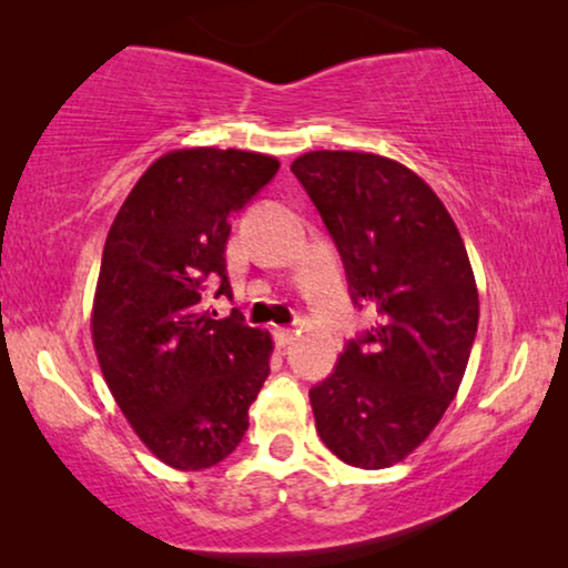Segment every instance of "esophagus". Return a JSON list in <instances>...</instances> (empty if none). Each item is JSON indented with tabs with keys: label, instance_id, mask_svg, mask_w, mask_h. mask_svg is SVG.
Wrapping results in <instances>:
<instances>
[{
	"label": "esophagus",
	"instance_id": "34e87169",
	"mask_svg": "<svg viewBox=\"0 0 568 568\" xmlns=\"http://www.w3.org/2000/svg\"><path fill=\"white\" fill-rule=\"evenodd\" d=\"M292 336H294V331H292V328H276V331H274V338H276V344H278V346H286V344H290Z\"/></svg>",
	"mask_w": 568,
	"mask_h": 568
}]
</instances>
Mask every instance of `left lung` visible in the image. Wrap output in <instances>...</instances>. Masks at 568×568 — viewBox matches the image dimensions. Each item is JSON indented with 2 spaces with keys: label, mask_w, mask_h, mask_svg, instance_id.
I'll return each mask as SVG.
<instances>
[{
  "label": "left lung",
  "mask_w": 568,
  "mask_h": 568,
  "mask_svg": "<svg viewBox=\"0 0 568 568\" xmlns=\"http://www.w3.org/2000/svg\"><path fill=\"white\" fill-rule=\"evenodd\" d=\"M292 173L338 247L354 307L377 315L310 390L317 434L354 468H387L429 437L463 383L478 331L468 253L437 193L400 162L323 150Z\"/></svg>",
  "instance_id": "left-lung-1"
}]
</instances>
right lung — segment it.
<instances>
[{
	"mask_svg": "<svg viewBox=\"0 0 568 568\" xmlns=\"http://www.w3.org/2000/svg\"><path fill=\"white\" fill-rule=\"evenodd\" d=\"M276 170L255 152H170L139 178L108 232L92 341L123 416L170 468L224 460L268 377V333L240 310L216 321L204 297H232L230 222Z\"/></svg>",
	"mask_w": 568,
	"mask_h": 568,
	"instance_id": "right-lung-1",
	"label": "right lung"
}]
</instances>
